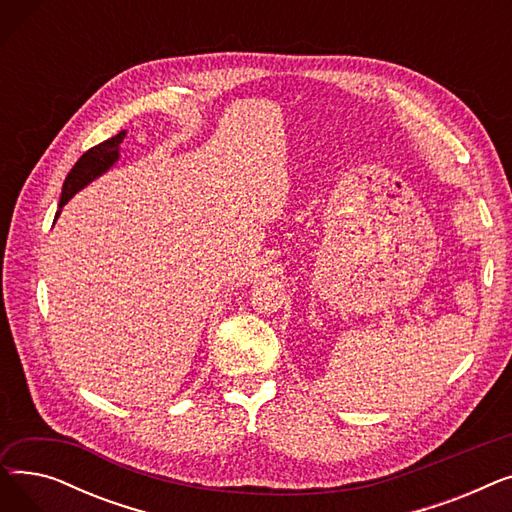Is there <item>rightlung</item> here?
<instances>
[{
  "label": "right lung",
  "mask_w": 512,
  "mask_h": 512,
  "mask_svg": "<svg viewBox=\"0 0 512 512\" xmlns=\"http://www.w3.org/2000/svg\"><path fill=\"white\" fill-rule=\"evenodd\" d=\"M124 137H126V130H120L116 137L107 139V141L91 147L87 153H83V157L76 161L74 168L70 170V174L64 180L60 207H64L80 191V188H85L89 182H93L95 178H99L103 172H107L116 164L120 157V143L124 141ZM58 215H60V211H58ZM58 215H56V220H58Z\"/></svg>",
  "instance_id": "1"
}]
</instances>
